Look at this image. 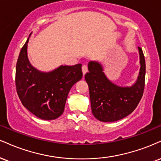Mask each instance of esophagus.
<instances>
[{"mask_svg":"<svg viewBox=\"0 0 161 161\" xmlns=\"http://www.w3.org/2000/svg\"><path fill=\"white\" fill-rule=\"evenodd\" d=\"M82 69L83 75H85V74L88 72V66H87L86 64H83L82 67Z\"/></svg>","mask_w":161,"mask_h":161,"instance_id":"34e87169","label":"esophagus"}]
</instances>
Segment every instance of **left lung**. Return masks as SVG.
<instances>
[{
  "label": "left lung",
  "instance_id": "obj_1",
  "mask_svg": "<svg viewBox=\"0 0 161 161\" xmlns=\"http://www.w3.org/2000/svg\"><path fill=\"white\" fill-rule=\"evenodd\" d=\"M140 71L136 82L131 87H120L110 82L98 62L91 61L85 75L88 83L92 113L103 122H113L127 116L138 106L143 95L146 77V61L142 50L138 47Z\"/></svg>",
  "mask_w": 161,
  "mask_h": 161
}]
</instances>
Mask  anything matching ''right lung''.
<instances>
[{
    "label": "right lung",
    "mask_w": 161,
    "mask_h": 161,
    "mask_svg": "<svg viewBox=\"0 0 161 161\" xmlns=\"http://www.w3.org/2000/svg\"><path fill=\"white\" fill-rule=\"evenodd\" d=\"M28 39L19 53L15 69V88L22 105L36 117L54 120L62 115L69 90L82 78V64L61 66L42 73L28 61Z\"/></svg>",
    "instance_id": "right-lung-1"
}]
</instances>
